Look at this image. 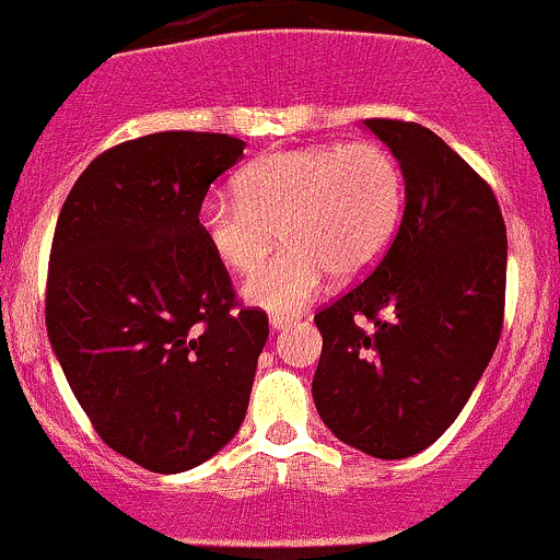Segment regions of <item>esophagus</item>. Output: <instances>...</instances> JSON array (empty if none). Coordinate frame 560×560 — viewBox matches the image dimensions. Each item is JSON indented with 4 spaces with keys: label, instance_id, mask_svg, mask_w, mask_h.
<instances>
[{
    "label": "esophagus",
    "instance_id": "esophagus-1",
    "mask_svg": "<svg viewBox=\"0 0 560 560\" xmlns=\"http://www.w3.org/2000/svg\"><path fill=\"white\" fill-rule=\"evenodd\" d=\"M292 316H279V314H273L270 316V327H273V330H287V327L292 325Z\"/></svg>",
    "mask_w": 560,
    "mask_h": 560
}]
</instances>
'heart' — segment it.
Instances as JSON below:
<instances>
[{
	"label": "heart",
	"mask_w": 560,
	"mask_h": 560,
	"mask_svg": "<svg viewBox=\"0 0 560 560\" xmlns=\"http://www.w3.org/2000/svg\"><path fill=\"white\" fill-rule=\"evenodd\" d=\"M238 197L208 195L200 233L213 257L248 273L272 247L288 248L254 271L244 298L265 312H301L325 287L369 273L393 244L404 213V173L382 143L308 145L268 154L238 175Z\"/></svg>",
	"instance_id": "b5f03b06"
}]
</instances>
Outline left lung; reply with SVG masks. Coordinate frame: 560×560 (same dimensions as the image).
<instances>
[{
	"instance_id": "left-lung-1",
	"label": "left lung",
	"mask_w": 560,
	"mask_h": 560,
	"mask_svg": "<svg viewBox=\"0 0 560 560\" xmlns=\"http://www.w3.org/2000/svg\"><path fill=\"white\" fill-rule=\"evenodd\" d=\"M365 127L398 160L404 219L363 284L314 316L322 354L312 393L336 439L398 460L453 425L493 358L506 228L493 189L431 129L395 118Z\"/></svg>"
}]
</instances>
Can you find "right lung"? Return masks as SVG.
Wrapping results in <instances>:
<instances>
[{"mask_svg": "<svg viewBox=\"0 0 560 560\" xmlns=\"http://www.w3.org/2000/svg\"><path fill=\"white\" fill-rule=\"evenodd\" d=\"M246 143L156 132L100 154L61 206L45 325L78 404L110 450L156 474L238 433L268 316L238 306L200 206Z\"/></svg>", "mask_w": 560, "mask_h": 560, "instance_id": "1", "label": "right lung"}]
</instances>
